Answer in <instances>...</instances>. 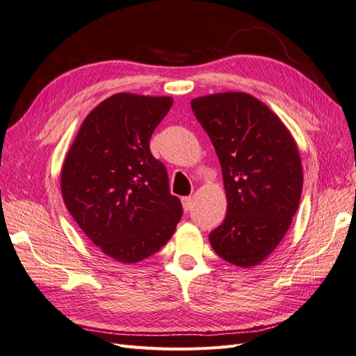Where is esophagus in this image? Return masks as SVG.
Here are the masks:
<instances>
[{"mask_svg": "<svg viewBox=\"0 0 356 356\" xmlns=\"http://www.w3.org/2000/svg\"><path fill=\"white\" fill-rule=\"evenodd\" d=\"M181 202H182V208H184L186 212H188L193 208V199L191 197H182Z\"/></svg>", "mask_w": 356, "mask_h": 356, "instance_id": "1", "label": "esophagus"}]
</instances>
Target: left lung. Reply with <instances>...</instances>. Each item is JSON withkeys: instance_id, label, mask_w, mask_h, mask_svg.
I'll return each instance as SVG.
<instances>
[{"instance_id": "1", "label": "left lung", "mask_w": 356, "mask_h": 356, "mask_svg": "<svg viewBox=\"0 0 356 356\" xmlns=\"http://www.w3.org/2000/svg\"><path fill=\"white\" fill-rule=\"evenodd\" d=\"M191 110L217 152L227 196V215L209 242L222 260L255 266L282 241L298 209L303 170L297 145L248 93L202 96Z\"/></svg>"}]
</instances>
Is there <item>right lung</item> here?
Masks as SVG:
<instances>
[{
  "label": "right lung",
  "mask_w": 356,
  "mask_h": 356,
  "mask_svg": "<svg viewBox=\"0 0 356 356\" xmlns=\"http://www.w3.org/2000/svg\"><path fill=\"white\" fill-rule=\"evenodd\" d=\"M172 106L166 96L117 93L86 117L62 168L63 202L108 257L136 263L174 234L182 207L149 139Z\"/></svg>",
  "instance_id": "right-lung-1"
}]
</instances>
